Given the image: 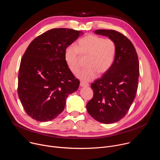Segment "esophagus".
Wrapping results in <instances>:
<instances>
[{
    "label": "esophagus",
    "instance_id": "34e87169",
    "mask_svg": "<svg viewBox=\"0 0 160 160\" xmlns=\"http://www.w3.org/2000/svg\"><path fill=\"white\" fill-rule=\"evenodd\" d=\"M80 86H81L82 87H87L88 86V84L82 82H80Z\"/></svg>",
    "mask_w": 160,
    "mask_h": 160
}]
</instances>
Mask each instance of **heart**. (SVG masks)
<instances>
[{
	"instance_id": "obj_1",
	"label": "heart",
	"mask_w": 160,
	"mask_h": 160,
	"mask_svg": "<svg viewBox=\"0 0 160 160\" xmlns=\"http://www.w3.org/2000/svg\"><path fill=\"white\" fill-rule=\"evenodd\" d=\"M117 53L115 42L110 38H103L96 35H88L80 38L77 48L68 47L64 52V59L70 71L76 74L80 70V55L87 58L84 70L77 77L87 82L96 78L98 74L102 75L112 66Z\"/></svg>"
}]
</instances>
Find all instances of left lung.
<instances>
[{"mask_svg":"<svg viewBox=\"0 0 160 160\" xmlns=\"http://www.w3.org/2000/svg\"><path fill=\"white\" fill-rule=\"evenodd\" d=\"M94 32L115 42L117 53L110 69L91 84L94 96L86 108L98 122L112 123L125 116L135 98L139 77L138 56L132 43L122 33L112 30Z\"/></svg>","mask_w":160,"mask_h":160,"instance_id":"left-lung-1","label":"left lung"}]
</instances>
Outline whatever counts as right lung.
I'll return each mask as SVG.
<instances>
[{"instance_id": "1", "label": "right lung", "mask_w": 160, "mask_h": 160, "mask_svg": "<svg viewBox=\"0 0 160 160\" xmlns=\"http://www.w3.org/2000/svg\"><path fill=\"white\" fill-rule=\"evenodd\" d=\"M82 32L54 28L35 38L22 56L18 74V96L28 115L48 122L61 114L68 95L80 81L68 68L64 52Z\"/></svg>"}]
</instances>
